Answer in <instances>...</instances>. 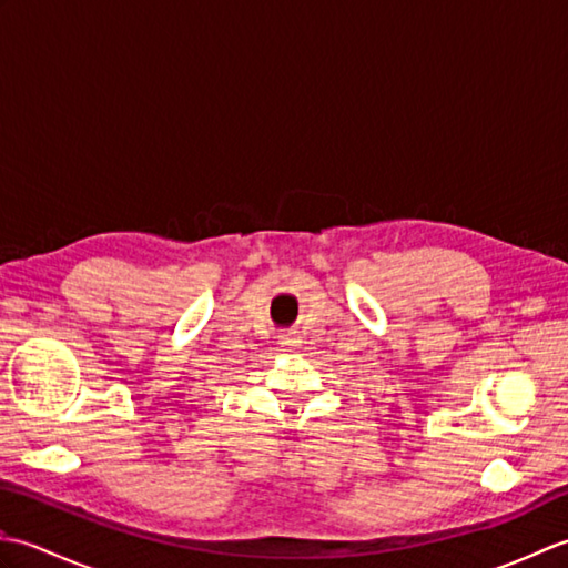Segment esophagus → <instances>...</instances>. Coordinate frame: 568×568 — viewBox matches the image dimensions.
<instances>
[{
  "mask_svg": "<svg viewBox=\"0 0 568 568\" xmlns=\"http://www.w3.org/2000/svg\"><path fill=\"white\" fill-rule=\"evenodd\" d=\"M277 339H281V344H283V346H287V348L300 346V342H303V339H300V334H297V332H283L281 336H277Z\"/></svg>",
  "mask_w": 568,
  "mask_h": 568,
  "instance_id": "34e87169",
  "label": "esophagus"
}]
</instances>
